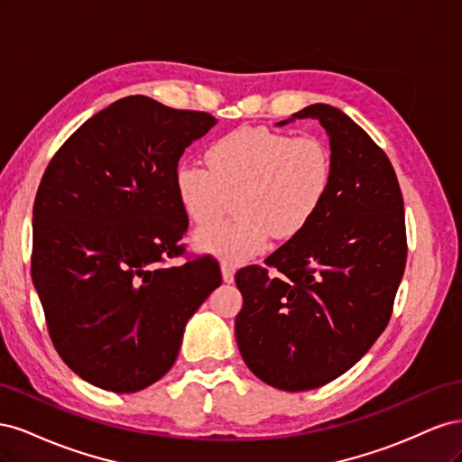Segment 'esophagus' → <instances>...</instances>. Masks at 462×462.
<instances>
[{
    "label": "esophagus",
    "mask_w": 462,
    "mask_h": 462,
    "mask_svg": "<svg viewBox=\"0 0 462 462\" xmlns=\"http://www.w3.org/2000/svg\"><path fill=\"white\" fill-rule=\"evenodd\" d=\"M221 273H223V282H226V283H233L235 282V265L223 263L221 265Z\"/></svg>",
    "instance_id": "obj_1"
}]
</instances>
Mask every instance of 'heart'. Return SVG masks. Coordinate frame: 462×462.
<instances>
[{
    "instance_id": "1",
    "label": "heart",
    "mask_w": 462,
    "mask_h": 462,
    "mask_svg": "<svg viewBox=\"0 0 462 462\" xmlns=\"http://www.w3.org/2000/svg\"><path fill=\"white\" fill-rule=\"evenodd\" d=\"M209 170L180 163L173 185L187 219L216 223L235 197V214L197 235V245L226 263H241L277 241L299 236L324 208L333 180L328 146L316 136L241 127L206 150Z\"/></svg>"
}]
</instances>
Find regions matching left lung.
Returning <instances> with one entry per match:
<instances>
[{
  "label": "left lung",
  "mask_w": 462,
  "mask_h": 462,
  "mask_svg": "<svg viewBox=\"0 0 462 462\" xmlns=\"http://www.w3.org/2000/svg\"><path fill=\"white\" fill-rule=\"evenodd\" d=\"M292 119H318L328 131L331 189L310 226L265 258L275 276L263 265L236 272L243 309L235 337L262 382L309 391L353 368L387 328L407 229L393 165L365 129L328 104Z\"/></svg>",
  "instance_id": "left-lung-1"
}]
</instances>
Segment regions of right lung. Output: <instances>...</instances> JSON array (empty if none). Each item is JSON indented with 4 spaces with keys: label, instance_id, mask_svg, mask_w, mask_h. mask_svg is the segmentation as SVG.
I'll use <instances>...</instances> for the list:
<instances>
[{
    "label": "right lung",
    "instance_id": "right-lung-1",
    "mask_svg": "<svg viewBox=\"0 0 462 462\" xmlns=\"http://www.w3.org/2000/svg\"><path fill=\"white\" fill-rule=\"evenodd\" d=\"M217 119L127 96L97 111L48 163L32 209V282L50 339L82 380L134 393L170 372L189 318L221 285L185 254L173 177Z\"/></svg>",
    "mask_w": 462,
    "mask_h": 462
}]
</instances>
